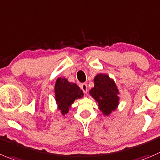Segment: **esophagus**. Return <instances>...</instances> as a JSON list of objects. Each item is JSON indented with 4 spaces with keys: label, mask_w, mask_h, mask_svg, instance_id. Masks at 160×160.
I'll use <instances>...</instances> for the list:
<instances>
[{
    "label": "esophagus",
    "mask_w": 160,
    "mask_h": 160,
    "mask_svg": "<svg viewBox=\"0 0 160 160\" xmlns=\"http://www.w3.org/2000/svg\"><path fill=\"white\" fill-rule=\"evenodd\" d=\"M80 87H81L82 90L83 91V92H84V93H87V92H88L87 84H86V83H82V84H81Z\"/></svg>",
    "instance_id": "obj_1"
}]
</instances>
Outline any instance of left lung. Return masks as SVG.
<instances>
[{"label":"left lung","mask_w":160,"mask_h":160,"mask_svg":"<svg viewBox=\"0 0 160 160\" xmlns=\"http://www.w3.org/2000/svg\"><path fill=\"white\" fill-rule=\"evenodd\" d=\"M118 89L115 82L105 74H98L94 78V87L89 94L97 102L100 111L109 115L117 108L119 103Z\"/></svg>","instance_id":"1"}]
</instances>
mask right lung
<instances>
[{"label": "right lung", "mask_w": 160, "mask_h": 160, "mask_svg": "<svg viewBox=\"0 0 160 160\" xmlns=\"http://www.w3.org/2000/svg\"><path fill=\"white\" fill-rule=\"evenodd\" d=\"M82 90L73 82H69L65 78H57L55 84V99L63 115L69 112V108L76 99L82 97Z\"/></svg>", "instance_id": "obj_1"}]
</instances>
